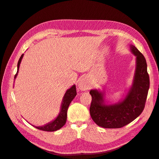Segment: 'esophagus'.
<instances>
[{"label":"esophagus","instance_id":"esophagus-1","mask_svg":"<svg viewBox=\"0 0 159 159\" xmlns=\"http://www.w3.org/2000/svg\"><path fill=\"white\" fill-rule=\"evenodd\" d=\"M78 87L81 90H86L89 87V82L87 77H82L79 80Z\"/></svg>","mask_w":159,"mask_h":159}]
</instances>
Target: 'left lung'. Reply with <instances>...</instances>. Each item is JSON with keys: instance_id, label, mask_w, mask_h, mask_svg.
<instances>
[{"instance_id": "obj_1", "label": "left lung", "mask_w": 159, "mask_h": 159, "mask_svg": "<svg viewBox=\"0 0 159 159\" xmlns=\"http://www.w3.org/2000/svg\"><path fill=\"white\" fill-rule=\"evenodd\" d=\"M129 49L136 57V67L132 86L121 101L108 103L105 93L98 89L90 90L92 102L90 114L97 125L104 128H119L134 121L143 112L150 87V77L145 58L134 45Z\"/></svg>"}]
</instances>
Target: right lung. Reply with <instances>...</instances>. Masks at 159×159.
Segmentation results:
<instances>
[{"label":"right lung","instance_id":"obj_1","mask_svg":"<svg viewBox=\"0 0 159 159\" xmlns=\"http://www.w3.org/2000/svg\"><path fill=\"white\" fill-rule=\"evenodd\" d=\"M24 54H22L20 56V59L18 60V65H17V73L15 75L14 80L16 78L18 75L19 67H20V64L21 63V61L22 57H23ZM77 95L76 93V86L75 84L70 87L69 89H68L64 95L63 97L62 102L61 103L60 106V111L59 114L57 116V117L54 119V120L51 121V122L48 123V124H45L42 126H35L33 125L34 127L38 128V129H41L43 131H47V132H54L56 131L57 129H60L61 127L65 125L66 119H67V111L69 108V106L70 105V102L73 101V99L75 98V97Z\"/></svg>","mask_w":159,"mask_h":159}]
</instances>
